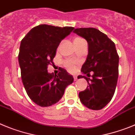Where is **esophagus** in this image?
<instances>
[{"label": "esophagus", "mask_w": 135, "mask_h": 135, "mask_svg": "<svg viewBox=\"0 0 135 135\" xmlns=\"http://www.w3.org/2000/svg\"><path fill=\"white\" fill-rule=\"evenodd\" d=\"M74 81H76L78 80V78H77V76H74Z\"/></svg>", "instance_id": "esophagus-1"}]
</instances>
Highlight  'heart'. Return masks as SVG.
I'll return each mask as SVG.
<instances>
[{"instance_id": "1", "label": "heart", "mask_w": 135, "mask_h": 135, "mask_svg": "<svg viewBox=\"0 0 135 135\" xmlns=\"http://www.w3.org/2000/svg\"><path fill=\"white\" fill-rule=\"evenodd\" d=\"M80 39L81 38H76L74 39V41H75V40H80ZM64 65H65V66L68 69V70L71 71H74L76 68V65H75L74 63L70 60L65 61L64 62Z\"/></svg>"}]
</instances>
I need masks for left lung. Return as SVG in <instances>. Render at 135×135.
<instances>
[{"label":"left lung","instance_id":"left-lung-1","mask_svg":"<svg viewBox=\"0 0 135 135\" xmlns=\"http://www.w3.org/2000/svg\"><path fill=\"white\" fill-rule=\"evenodd\" d=\"M74 33L82 37L88 42V55L82 66L83 74L89 85L79 93L81 103L93 110L103 109L112 100L115 93L118 78L119 56L115 44L107 35L93 27L76 28Z\"/></svg>","mask_w":135,"mask_h":135}]
</instances>
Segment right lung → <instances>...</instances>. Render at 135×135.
Here are the masks:
<instances>
[{
    "instance_id": "obj_1",
    "label": "right lung",
    "mask_w": 135,
    "mask_h": 135,
    "mask_svg": "<svg viewBox=\"0 0 135 135\" xmlns=\"http://www.w3.org/2000/svg\"><path fill=\"white\" fill-rule=\"evenodd\" d=\"M73 27L42 24L33 27L21 40L18 61L21 80L30 98L36 105L48 107L61 99L65 88L74 81L72 75L61 68L57 74L47 71L59 43Z\"/></svg>"
}]
</instances>
